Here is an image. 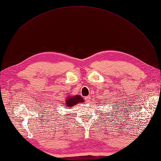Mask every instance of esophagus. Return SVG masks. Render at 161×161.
<instances>
[{"instance_id": "esophagus-1", "label": "esophagus", "mask_w": 161, "mask_h": 161, "mask_svg": "<svg viewBox=\"0 0 161 161\" xmlns=\"http://www.w3.org/2000/svg\"><path fill=\"white\" fill-rule=\"evenodd\" d=\"M85 99L86 100V101L89 102V101L90 100V96H87V97H85Z\"/></svg>"}]
</instances>
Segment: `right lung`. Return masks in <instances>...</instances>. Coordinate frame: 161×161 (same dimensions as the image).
<instances>
[{
  "mask_svg": "<svg viewBox=\"0 0 161 161\" xmlns=\"http://www.w3.org/2000/svg\"><path fill=\"white\" fill-rule=\"evenodd\" d=\"M83 101V99H82L80 96L76 95L68 97L67 99L66 100L65 105H66V108H70V107H73L75 105L78 104L79 103H82V102Z\"/></svg>",
  "mask_w": 161,
  "mask_h": 161,
  "instance_id": "1",
  "label": "right lung"
}]
</instances>
